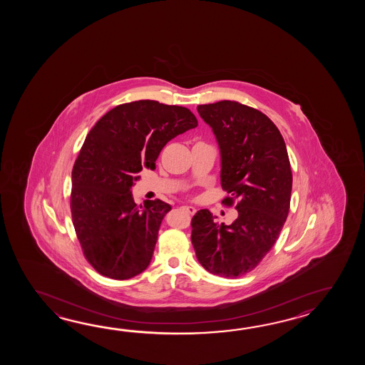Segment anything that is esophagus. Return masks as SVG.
I'll list each match as a JSON object with an SVG mask.
<instances>
[{"label": "esophagus", "instance_id": "1", "mask_svg": "<svg viewBox=\"0 0 365 365\" xmlns=\"http://www.w3.org/2000/svg\"><path fill=\"white\" fill-rule=\"evenodd\" d=\"M182 210L186 211L189 215H194V212H195V209L192 207V206H182Z\"/></svg>", "mask_w": 365, "mask_h": 365}]
</instances>
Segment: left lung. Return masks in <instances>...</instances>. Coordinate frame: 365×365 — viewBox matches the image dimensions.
I'll list each match as a JSON object with an SVG mask.
<instances>
[{
	"label": "left lung",
	"instance_id": "obj_1",
	"mask_svg": "<svg viewBox=\"0 0 365 365\" xmlns=\"http://www.w3.org/2000/svg\"><path fill=\"white\" fill-rule=\"evenodd\" d=\"M212 128L222 154V203L239 212L219 225L209 210L195 212L192 244L211 274L239 278L255 270L279 237L289 211L292 171L279 129L261 110L239 101L197 107Z\"/></svg>",
	"mask_w": 365,
	"mask_h": 365
}]
</instances>
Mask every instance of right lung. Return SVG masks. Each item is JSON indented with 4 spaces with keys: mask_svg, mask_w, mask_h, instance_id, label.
Returning a JSON list of instances; mask_svg holds the SVG:
<instances>
[{
    "mask_svg": "<svg viewBox=\"0 0 365 365\" xmlns=\"http://www.w3.org/2000/svg\"><path fill=\"white\" fill-rule=\"evenodd\" d=\"M198 125L190 109L135 101L108 110L87 134L71 172L70 211L87 262L110 279L146 270L171 206H137L130 187L142 165L155 168L168 140Z\"/></svg>",
    "mask_w": 365,
    "mask_h": 365,
    "instance_id": "obj_1",
    "label": "right lung"
}]
</instances>
